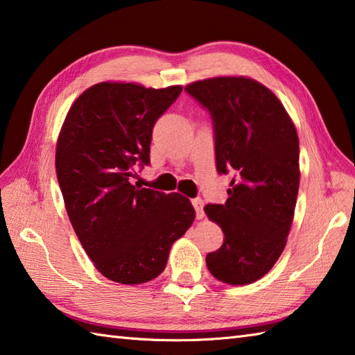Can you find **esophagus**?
Listing matches in <instances>:
<instances>
[{
  "label": "esophagus",
  "instance_id": "1",
  "mask_svg": "<svg viewBox=\"0 0 355 355\" xmlns=\"http://www.w3.org/2000/svg\"><path fill=\"white\" fill-rule=\"evenodd\" d=\"M191 201H192L193 209H196L197 218H198V220H201V218L205 217V212H203V200H201L200 197H196V198H192Z\"/></svg>",
  "mask_w": 355,
  "mask_h": 355
}]
</instances>
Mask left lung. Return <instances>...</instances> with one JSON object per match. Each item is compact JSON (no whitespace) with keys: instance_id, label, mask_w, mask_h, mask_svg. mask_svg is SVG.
<instances>
[{"instance_id":"1","label":"left lung","mask_w":355,"mask_h":355,"mask_svg":"<svg viewBox=\"0 0 355 355\" xmlns=\"http://www.w3.org/2000/svg\"><path fill=\"white\" fill-rule=\"evenodd\" d=\"M184 90L211 115L217 172L234 175L226 203L205 206L225 234L206 265L220 282L249 284L286 246L300 183L297 130L280 100L251 78L218 76Z\"/></svg>"}]
</instances>
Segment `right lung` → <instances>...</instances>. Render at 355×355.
<instances>
[{"mask_svg": "<svg viewBox=\"0 0 355 355\" xmlns=\"http://www.w3.org/2000/svg\"><path fill=\"white\" fill-rule=\"evenodd\" d=\"M182 90L100 83L76 98L61 128L55 166L69 220L95 268L112 282L158 277L172 243L196 218L180 193L130 183L137 168L150 164L152 129Z\"/></svg>", "mask_w": 355, "mask_h": 355, "instance_id": "add662e5", "label": "right lung"}]
</instances>
